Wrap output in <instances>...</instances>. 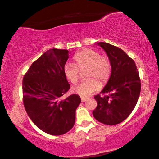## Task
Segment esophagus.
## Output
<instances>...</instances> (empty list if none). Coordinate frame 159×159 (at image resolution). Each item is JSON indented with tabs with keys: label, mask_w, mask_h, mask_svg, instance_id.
<instances>
[{
	"label": "esophagus",
	"mask_w": 159,
	"mask_h": 159,
	"mask_svg": "<svg viewBox=\"0 0 159 159\" xmlns=\"http://www.w3.org/2000/svg\"><path fill=\"white\" fill-rule=\"evenodd\" d=\"M89 99V98H86V97H81V102H84L87 101V100Z\"/></svg>",
	"instance_id": "34e87169"
}]
</instances>
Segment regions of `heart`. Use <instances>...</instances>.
<instances>
[{
  "mask_svg": "<svg viewBox=\"0 0 159 159\" xmlns=\"http://www.w3.org/2000/svg\"><path fill=\"white\" fill-rule=\"evenodd\" d=\"M75 65L67 63L64 66L65 75L69 81L76 84L80 78L79 70L86 69L88 79L73 87V93L81 97L90 96L99 89L100 84L97 80L105 83L111 74V64L109 58L105 55H100L98 51L92 49H86L76 53L74 56Z\"/></svg>",
  "mask_w": 159,
  "mask_h": 159,
  "instance_id": "1",
  "label": "heart"
}]
</instances>
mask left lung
Returning a JSON list of instances; mask_svg holds the SVG:
<instances>
[{
	"label": "left lung",
	"mask_w": 159,
	"mask_h": 159,
	"mask_svg": "<svg viewBox=\"0 0 159 159\" xmlns=\"http://www.w3.org/2000/svg\"><path fill=\"white\" fill-rule=\"evenodd\" d=\"M104 49L111 64V75L106 86L96 95L97 107L93 117L103 124H119L128 117L139 98L140 79L137 67L132 58L122 49L106 42L97 43Z\"/></svg>",
	"instance_id": "1"
}]
</instances>
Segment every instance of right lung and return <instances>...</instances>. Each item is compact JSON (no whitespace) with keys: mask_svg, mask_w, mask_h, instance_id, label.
<instances>
[{"mask_svg":"<svg viewBox=\"0 0 159 159\" xmlns=\"http://www.w3.org/2000/svg\"><path fill=\"white\" fill-rule=\"evenodd\" d=\"M68 50L51 49L33 62L23 79V102L38 128L52 135L72 129L75 110L81 102L77 94L61 97L70 89L64 72Z\"/></svg>","mask_w":159,"mask_h":159,"instance_id":"obj_1","label":"right lung"}]
</instances>
